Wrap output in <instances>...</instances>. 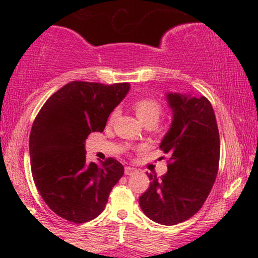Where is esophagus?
<instances>
[{"label":"esophagus","instance_id":"34e87169","mask_svg":"<svg viewBox=\"0 0 258 258\" xmlns=\"http://www.w3.org/2000/svg\"><path fill=\"white\" fill-rule=\"evenodd\" d=\"M136 172H137V168L131 166L125 167V174H127V176H131V174H135Z\"/></svg>","mask_w":258,"mask_h":258}]
</instances>
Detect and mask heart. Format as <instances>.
<instances>
[{
    "mask_svg": "<svg viewBox=\"0 0 258 258\" xmlns=\"http://www.w3.org/2000/svg\"><path fill=\"white\" fill-rule=\"evenodd\" d=\"M136 114H137L138 119L142 122H147V121H155L158 122L160 115L162 112V108L159 102L152 98H139L133 104ZM117 115V110H114L110 114V120H114L115 116Z\"/></svg>",
    "mask_w": 258,
    "mask_h": 258,
    "instance_id": "heart-1",
    "label": "heart"
}]
</instances>
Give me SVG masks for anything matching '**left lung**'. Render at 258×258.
Returning a JSON list of instances; mask_svg holds the SVG:
<instances>
[{
    "label": "left lung",
    "mask_w": 258,
    "mask_h": 258,
    "mask_svg": "<svg viewBox=\"0 0 258 258\" xmlns=\"http://www.w3.org/2000/svg\"><path fill=\"white\" fill-rule=\"evenodd\" d=\"M172 123L160 143L167 172L148 173L149 188L139 198L147 217L173 226L194 216L211 191L220 164V133L211 103L204 96L167 93Z\"/></svg>",
    "instance_id": "obj_1"
}]
</instances>
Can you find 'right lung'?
<instances>
[{
  "label": "right lung",
  "mask_w": 258,
  "mask_h": 258,
  "mask_svg": "<svg viewBox=\"0 0 258 258\" xmlns=\"http://www.w3.org/2000/svg\"><path fill=\"white\" fill-rule=\"evenodd\" d=\"M130 84L73 81L52 94L32 125L29 150L34 182L54 214L74 223L102 214L123 166L109 158L98 166L86 162L85 142L104 130L110 112Z\"/></svg>",
  "instance_id": "right-lung-1"
}]
</instances>
